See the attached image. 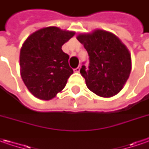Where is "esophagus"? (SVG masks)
<instances>
[{
  "instance_id": "1",
  "label": "esophagus",
  "mask_w": 149,
  "mask_h": 149,
  "mask_svg": "<svg viewBox=\"0 0 149 149\" xmlns=\"http://www.w3.org/2000/svg\"><path fill=\"white\" fill-rule=\"evenodd\" d=\"M80 68H81V67H80V65H79L77 68L74 69V72H79V71H80Z\"/></svg>"
}]
</instances>
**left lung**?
<instances>
[{
	"label": "left lung",
	"instance_id": "1",
	"mask_svg": "<svg viewBox=\"0 0 149 149\" xmlns=\"http://www.w3.org/2000/svg\"><path fill=\"white\" fill-rule=\"evenodd\" d=\"M77 40L89 54V67L82 65L80 69L87 87L101 97L117 95L131 71V57L126 46L116 36L102 30L80 34Z\"/></svg>",
	"mask_w": 149,
	"mask_h": 149
}]
</instances>
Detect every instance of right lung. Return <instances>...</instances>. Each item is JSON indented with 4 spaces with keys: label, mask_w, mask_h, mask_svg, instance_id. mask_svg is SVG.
<instances>
[{
    "label": "right lung",
    "mask_w": 149,
    "mask_h": 149,
    "mask_svg": "<svg viewBox=\"0 0 149 149\" xmlns=\"http://www.w3.org/2000/svg\"><path fill=\"white\" fill-rule=\"evenodd\" d=\"M74 32L49 26L34 32L23 44L20 54L21 78L32 95L49 100L65 88L73 74L69 55L62 45Z\"/></svg>",
    "instance_id": "add662e5"
}]
</instances>
